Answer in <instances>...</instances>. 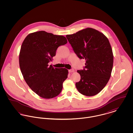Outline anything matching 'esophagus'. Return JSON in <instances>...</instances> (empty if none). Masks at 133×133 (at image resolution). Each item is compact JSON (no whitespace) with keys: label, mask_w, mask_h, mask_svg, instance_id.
<instances>
[{"label":"esophagus","mask_w":133,"mask_h":133,"mask_svg":"<svg viewBox=\"0 0 133 133\" xmlns=\"http://www.w3.org/2000/svg\"><path fill=\"white\" fill-rule=\"evenodd\" d=\"M69 72L70 73H72V72H74V69L72 68V69H71L69 70Z\"/></svg>","instance_id":"1"}]
</instances>
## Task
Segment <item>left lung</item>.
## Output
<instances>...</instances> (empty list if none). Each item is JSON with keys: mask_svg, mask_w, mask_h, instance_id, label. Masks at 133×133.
Here are the masks:
<instances>
[{"mask_svg": "<svg viewBox=\"0 0 133 133\" xmlns=\"http://www.w3.org/2000/svg\"><path fill=\"white\" fill-rule=\"evenodd\" d=\"M66 37L77 56L86 60L83 70L77 71L81 77L76 83L77 90L87 96L97 95L108 83L113 69V54L108 39L90 28Z\"/></svg>", "mask_w": 133, "mask_h": 133, "instance_id": "8db88e82", "label": "left lung"}]
</instances>
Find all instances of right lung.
<instances>
[{
	"instance_id": "obj_1",
	"label": "right lung",
	"mask_w": 133,
	"mask_h": 133,
	"mask_svg": "<svg viewBox=\"0 0 133 133\" xmlns=\"http://www.w3.org/2000/svg\"><path fill=\"white\" fill-rule=\"evenodd\" d=\"M67 42L63 36L43 31L29 34L22 42L19 57L21 73L31 90L42 98H53L62 91L68 70L54 68L48 63L57 48Z\"/></svg>"
}]
</instances>
